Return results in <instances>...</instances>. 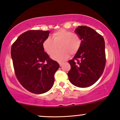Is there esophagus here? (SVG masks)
I'll list each match as a JSON object with an SVG mask.
<instances>
[{"label":"esophagus","instance_id":"34e87169","mask_svg":"<svg viewBox=\"0 0 120 120\" xmlns=\"http://www.w3.org/2000/svg\"><path fill=\"white\" fill-rule=\"evenodd\" d=\"M63 63H64L63 62H60V63H59V64H60V67H61V66H63Z\"/></svg>","mask_w":120,"mask_h":120}]
</instances>
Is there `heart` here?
Instances as JSON below:
<instances>
[{
    "label": "heart",
    "mask_w": 120,
    "mask_h": 120,
    "mask_svg": "<svg viewBox=\"0 0 120 120\" xmlns=\"http://www.w3.org/2000/svg\"><path fill=\"white\" fill-rule=\"evenodd\" d=\"M52 39L46 38L43 43L44 51L50 57L53 56L58 48L60 51L53 57L54 60L62 61L76 54L81 48L82 40L79 35L71 31L60 29L52 34Z\"/></svg>",
    "instance_id": "1"
}]
</instances>
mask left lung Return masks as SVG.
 <instances>
[{
  "label": "left lung",
  "instance_id": "8db88e82",
  "mask_svg": "<svg viewBox=\"0 0 120 120\" xmlns=\"http://www.w3.org/2000/svg\"><path fill=\"white\" fill-rule=\"evenodd\" d=\"M75 32L80 35L82 43L78 53L69 60L71 70L68 76L73 85L87 88L98 81L105 70V42L102 35L89 27L79 26Z\"/></svg>",
  "mask_w": 120,
  "mask_h": 120
}]
</instances>
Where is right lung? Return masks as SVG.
I'll return each mask as SVG.
<instances>
[{"label":"right lung","instance_id":"1","mask_svg":"<svg viewBox=\"0 0 120 120\" xmlns=\"http://www.w3.org/2000/svg\"><path fill=\"white\" fill-rule=\"evenodd\" d=\"M50 31L29 30L19 35L11 47V57L17 79L23 88L43 94L53 86L60 65L44 52L43 43Z\"/></svg>","mask_w":120,"mask_h":120}]
</instances>
